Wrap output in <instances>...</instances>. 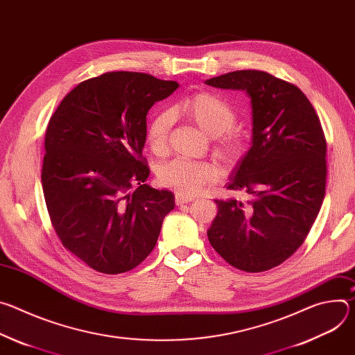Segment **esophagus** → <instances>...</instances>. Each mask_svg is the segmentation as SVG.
Instances as JSON below:
<instances>
[{"instance_id":"esophagus-1","label":"esophagus","mask_w":355,"mask_h":355,"mask_svg":"<svg viewBox=\"0 0 355 355\" xmlns=\"http://www.w3.org/2000/svg\"><path fill=\"white\" fill-rule=\"evenodd\" d=\"M192 198H188V196H182L180 193L175 195V204L180 207V205H184V204H188V202H191Z\"/></svg>"}]
</instances>
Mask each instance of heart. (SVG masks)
Listing matches in <instances>:
<instances>
[{"instance_id": "b5f03b06", "label": "heart", "mask_w": 355, "mask_h": 355, "mask_svg": "<svg viewBox=\"0 0 355 355\" xmlns=\"http://www.w3.org/2000/svg\"><path fill=\"white\" fill-rule=\"evenodd\" d=\"M181 112L189 122L209 137H218L215 155L225 162L239 160L244 150V139L229 129L234 125L236 112L225 98L215 92H198L178 105ZM174 116L171 111H162L147 129V141L151 151L163 155L167 148L168 133L173 126ZM219 177V170L208 163H195L175 159L163 164L157 171L159 182L174 189L182 196H193L207 185L214 184Z\"/></svg>"}]
</instances>
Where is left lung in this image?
I'll list each match as a JSON object with an SVG mask.
<instances>
[{
  "instance_id": "8db88e82",
  "label": "left lung",
  "mask_w": 355,
  "mask_h": 355,
  "mask_svg": "<svg viewBox=\"0 0 355 355\" xmlns=\"http://www.w3.org/2000/svg\"><path fill=\"white\" fill-rule=\"evenodd\" d=\"M241 89L251 103V146L227 189L250 199H215L212 247L245 272L271 270L305 241L326 191V139L306 95L266 71L239 70L205 81Z\"/></svg>"
}]
</instances>
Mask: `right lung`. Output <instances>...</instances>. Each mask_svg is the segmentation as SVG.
Returning <instances> with one entry per match:
<instances>
[{
  "label": "right lung",
  "mask_w": 355,
  "mask_h": 355,
  "mask_svg": "<svg viewBox=\"0 0 355 355\" xmlns=\"http://www.w3.org/2000/svg\"><path fill=\"white\" fill-rule=\"evenodd\" d=\"M180 87L112 71L80 83L50 118L42 167L47 212L63 245L88 267L122 274L155 248L174 193L147 185L148 110Z\"/></svg>",
  "instance_id": "1"
}]
</instances>
